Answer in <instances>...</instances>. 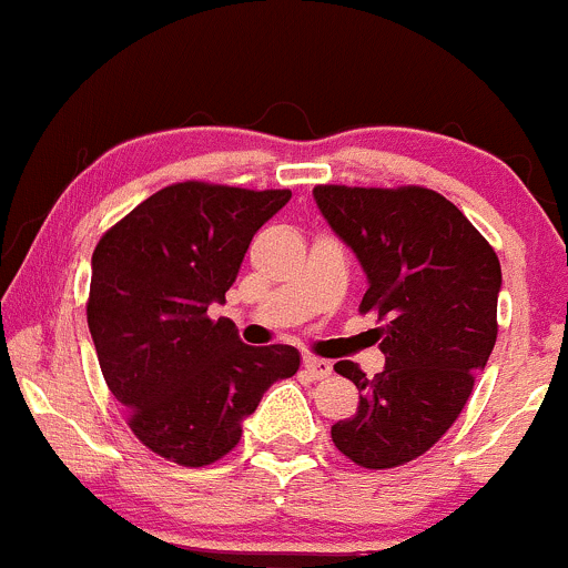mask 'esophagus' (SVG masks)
<instances>
[{"instance_id":"esophagus-1","label":"esophagus","mask_w":568,"mask_h":568,"mask_svg":"<svg viewBox=\"0 0 568 568\" xmlns=\"http://www.w3.org/2000/svg\"><path fill=\"white\" fill-rule=\"evenodd\" d=\"M302 369H304V375H307L310 381H324V378H329V375H332V362L315 359V356H304Z\"/></svg>"}]
</instances>
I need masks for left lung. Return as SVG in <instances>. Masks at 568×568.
Instances as JSON below:
<instances>
[{
  "label": "left lung",
  "instance_id": "8db88e82",
  "mask_svg": "<svg viewBox=\"0 0 568 568\" xmlns=\"http://www.w3.org/2000/svg\"><path fill=\"white\" fill-rule=\"evenodd\" d=\"M313 195L367 272L359 313L378 315L386 356L375 378L354 362L334 364L359 405L332 440L362 468H397L444 438L493 354L498 255L452 201L419 184H318Z\"/></svg>",
  "mask_w": 568,
  "mask_h": 568
}]
</instances>
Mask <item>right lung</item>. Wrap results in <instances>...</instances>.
<instances>
[{
	"label": "right lung",
	"mask_w": 568,
	"mask_h": 568,
	"mask_svg": "<svg viewBox=\"0 0 568 568\" xmlns=\"http://www.w3.org/2000/svg\"><path fill=\"white\" fill-rule=\"evenodd\" d=\"M291 190L169 184L100 236L87 321L100 369L135 438L184 465L217 463L242 438V419L274 381L300 369L291 345L253 348L225 302L253 234Z\"/></svg>",
	"instance_id": "1"
}]
</instances>
